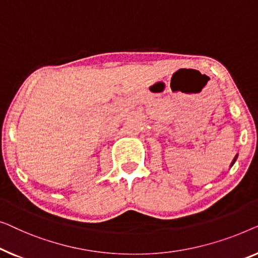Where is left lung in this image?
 <instances>
[{
  "label": "left lung",
  "mask_w": 258,
  "mask_h": 258,
  "mask_svg": "<svg viewBox=\"0 0 258 258\" xmlns=\"http://www.w3.org/2000/svg\"><path fill=\"white\" fill-rule=\"evenodd\" d=\"M236 159H237V154H236V157H235V158H234V160H233V161H231V164H230V167H231V166H233V165L235 164V161H236Z\"/></svg>",
  "instance_id": "8db88e82"
}]
</instances>
